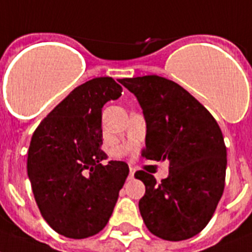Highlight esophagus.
I'll return each instance as SVG.
<instances>
[{
    "mask_svg": "<svg viewBox=\"0 0 252 252\" xmlns=\"http://www.w3.org/2000/svg\"><path fill=\"white\" fill-rule=\"evenodd\" d=\"M134 173H136V169L133 168V166H130L129 168V179H132L133 177H134Z\"/></svg>",
    "mask_w": 252,
    "mask_h": 252,
    "instance_id": "1",
    "label": "esophagus"
}]
</instances>
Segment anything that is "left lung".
Wrapping results in <instances>:
<instances>
[{"instance_id": "obj_1", "label": "left lung", "mask_w": 252, "mask_h": 252, "mask_svg": "<svg viewBox=\"0 0 252 252\" xmlns=\"http://www.w3.org/2000/svg\"><path fill=\"white\" fill-rule=\"evenodd\" d=\"M120 83L137 97L146 120L149 160H169L168 178L139 170L145 183L139 211L147 229L166 241L200 233L214 214L225 183L227 149L217 120L191 94L158 75L124 78Z\"/></svg>"}]
</instances>
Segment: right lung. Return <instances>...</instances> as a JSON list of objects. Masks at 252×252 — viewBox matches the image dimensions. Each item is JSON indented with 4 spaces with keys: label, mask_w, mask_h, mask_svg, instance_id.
Segmentation results:
<instances>
[{
    "label": "right lung",
    "mask_w": 252,
    "mask_h": 252,
    "mask_svg": "<svg viewBox=\"0 0 252 252\" xmlns=\"http://www.w3.org/2000/svg\"><path fill=\"white\" fill-rule=\"evenodd\" d=\"M113 78L78 86L33 133L27 170L35 202L55 232L87 238L103 229L129 174L124 161H101L102 107L122 96Z\"/></svg>",
    "instance_id": "1"
}]
</instances>
